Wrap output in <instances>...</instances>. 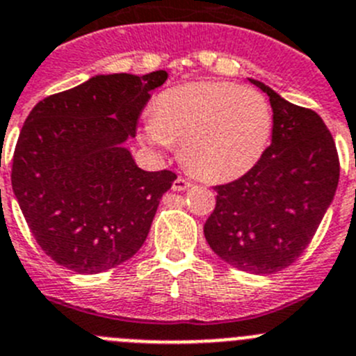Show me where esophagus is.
<instances>
[{
	"instance_id": "1",
	"label": "esophagus",
	"mask_w": 356,
	"mask_h": 356,
	"mask_svg": "<svg viewBox=\"0 0 356 356\" xmlns=\"http://www.w3.org/2000/svg\"><path fill=\"white\" fill-rule=\"evenodd\" d=\"M191 186H193V182L191 181H188V179L184 177H177L174 181V186H172V188H174V191H184L188 190V188H191Z\"/></svg>"
}]
</instances>
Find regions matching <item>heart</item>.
<instances>
[{
    "instance_id": "b5f03b06",
    "label": "heart",
    "mask_w": 356,
    "mask_h": 356,
    "mask_svg": "<svg viewBox=\"0 0 356 356\" xmlns=\"http://www.w3.org/2000/svg\"><path fill=\"white\" fill-rule=\"evenodd\" d=\"M271 134V111L259 92L230 83L175 86L156 99L142 136L158 147H181L188 170L207 181H230L259 161Z\"/></svg>"
}]
</instances>
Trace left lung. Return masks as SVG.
I'll return each instance as SVG.
<instances>
[{
    "label": "left lung",
    "instance_id": "8db88e82",
    "mask_svg": "<svg viewBox=\"0 0 356 356\" xmlns=\"http://www.w3.org/2000/svg\"><path fill=\"white\" fill-rule=\"evenodd\" d=\"M273 110L271 145L245 175L214 186L204 225L214 254L238 270L271 275L294 264L318 230L339 184V154L323 118L284 101L264 83Z\"/></svg>",
    "mask_w": 356,
    "mask_h": 356
}]
</instances>
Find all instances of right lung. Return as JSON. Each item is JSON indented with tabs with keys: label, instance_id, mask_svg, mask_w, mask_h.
I'll list each match as a JSON object with an SVG mask.
<instances>
[{
	"label": "right lung",
	"instance_id": "obj_1",
	"mask_svg": "<svg viewBox=\"0 0 356 356\" xmlns=\"http://www.w3.org/2000/svg\"><path fill=\"white\" fill-rule=\"evenodd\" d=\"M166 78V70L95 76L42 99L28 115L12 188L35 241L56 264L101 273L145 243L177 175L142 170L122 143L136 134L150 90Z\"/></svg>",
	"mask_w": 356,
	"mask_h": 356
}]
</instances>
